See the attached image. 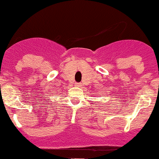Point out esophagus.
I'll return each mask as SVG.
<instances>
[{"instance_id": "obj_1", "label": "esophagus", "mask_w": 159, "mask_h": 159, "mask_svg": "<svg viewBox=\"0 0 159 159\" xmlns=\"http://www.w3.org/2000/svg\"><path fill=\"white\" fill-rule=\"evenodd\" d=\"M75 86H78V87H80V86H81V83H75Z\"/></svg>"}]
</instances>
